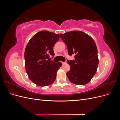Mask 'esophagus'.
I'll use <instances>...</instances> for the list:
<instances>
[{
    "label": "esophagus",
    "instance_id": "34e87169",
    "mask_svg": "<svg viewBox=\"0 0 120 120\" xmlns=\"http://www.w3.org/2000/svg\"><path fill=\"white\" fill-rule=\"evenodd\" d=\"M61 63H62L63 64H66V62H61Z\"/></svg>",
    "mask_w": 120,
    "mask_h": 120
}]
</instances>
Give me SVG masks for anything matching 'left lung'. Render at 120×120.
<instances>
[{"label":"left lung","mask_w":120,"mask_h":120,"mask_svg":"<svg viewBox=\"0 0 120 120\" xmlns=\"http://www.w3.org/2000/svg\"><path fill=\"white\" fill-rule=\"evenodd\" d=\"M60 38L67 45L69 55L75 54V60H67L71 67L67 72L68 79L75 85L86 84L96 73L99 64L95 42L90 35L78 30L60 34Z\"/></svg>","instance_id":"8db88e82"}]
</instances>
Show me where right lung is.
<instances>
[{"label":"right lung","mask_w":120,"mask_h":120,"mask_svg":"<svg viewBox=\"0 0 120 120\" xmlns=\"http://www.w3.org/2000/svg\"><path fill=\"white\" fill-rule=\"evenodd\" d=\"M60 34L42 30L34 34L28 41L24 52L25 68L30 80L38 86L50 85L56 79L61 62L48 60L54 56L53 48L59 41Z\"/></svg>","instance_id":"add662e5"}]
</instances>
